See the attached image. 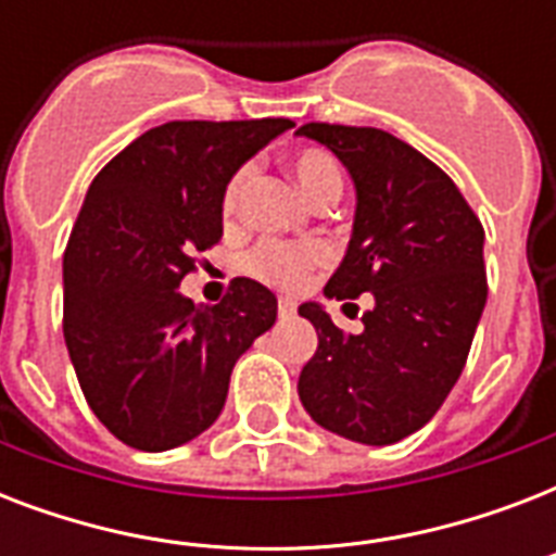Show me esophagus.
<instances>
[{
	"label": "esophagus",
	"instance_id": "1",
	"mask_svg": "<svg viewBox=\"0 0 556 556\" xmlns=\"http://www.w3.org/2000/svg\"><path fill=\"white\" fill-rule=\"evenodd\" d=\"M294 312H296V305L291 303V300H279V305H277L279 320H291V317H294Z\"/></svg>",
	"mask_w": 556,
	"mask_h": 556
}]
</instances>
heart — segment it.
<instances>
[{
	"label": "heart",
	"instance_id": "1",
	"mask_svg": "<svg viewBox=\"0 0 556 556\" xmlns=\"http://www.w3.org/2000/svg\"><path fill=\"white\" fill-rule=\"evenodd\" d=\"M291 173H294L300 190L305 192V199L314 201V204L326 199H340V192H343V173H340L338 161L320 147H305V150L296 152L291 159ZM248 181H251V167H239L233 178L227 181L225 195H222V213L227 218L236 216ZM323 262H326V251L320 244H288L277 242V239H265L248 251L244 270L265 286L296 291L308 282V277L320 268Z\"/></svg>",
	"mask_w": 556,
	"mask_h": 556
}]
</instances>
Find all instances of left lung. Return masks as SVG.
Segmentation results:
<instances>
[{
    "label": "left lung",
    "instance_id": "left-lung-1",
    "mask_svg": "<svg viewBox=\"0 0 556 556\" xmlns=\"http://www.w3.org/2000/svg\"><path fill=\"white\" fill-rule=\"evenodd\" d=\"M355 178L346 260L326 294H369L361 334H343L320 305H300L317 352L300 371V401L326 430L395 444L439 413L465 369L488 300L484 227L453 178L375 126L305 124Z\"/></svg>",
    "mask_w": 556,
    "mask_h": 556
}]
</instances>
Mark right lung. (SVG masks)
Instances as JSON below:
<instances>
[{
	"label": "right lung",
	"mask_w": 556,
	"mask_h": 556,
	"mask_svg": "<svg viewBox=\"0 0 556 556\" xmlns=\"http://www.w3.org/2000/svg\"><path fill=\"white\" fill-rule=\"evenodd\" d=\"M288 117L173 121L91 181L63 256V334L91 413L115 439L161 453L216 421L230 371L277 320V296L236 277L216 305L178 286L222 239L233 173Z\"/></svg>",
	"instance_id": "add662e5"
}]
</instances>
